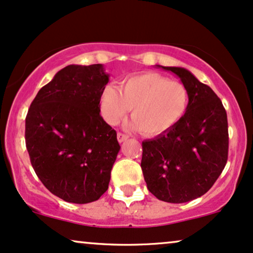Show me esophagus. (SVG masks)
<instances>
[{
  "label": "esophagus",
  "mask_w": 253,
  "mask_h": 253,
  "mask_svg": "<svg viewBox=\"0 0 253 253\" xmlns=\"http://www.w3.org/2000/svg\"><path fill=\"white\" fill-rule=\"evenodd\" d=\"M127 138H129V136L126 135V133H122V132H118L117 133V141L120 142V143L126 141Z\"/></svg>",
  "instance_id": "obj_1"
}]
</instances>
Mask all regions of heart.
Returning a JSON list of instances; mask_svg holds the SVG:
<instances>
[{"mask_svg":"<svg viewBox=\"0 0 253 253\" xmlns=\"http://www.w3.org/2000/svg\"><path fill=\"white\" fill-rule=\"evenodd\" d=\"M189 90L178 81L163 75L145 73L121 84L105 86L101 95V112L116 126L132 109V126L148 136L169 131L182 120L189 107Z\"/></svg>","mask_w":253,"mask_h":253,"instance_id":"heart-1","label":"heart"}]
</instances>
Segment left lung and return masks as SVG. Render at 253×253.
Segmentation results:
<instances>
[{"mask_svg":"<svg viewBox=\"0 0 253 253\" xmlns=\"http://www.w3.org/2000/svg\"><path fill=\"white\" fill-rule=\"evenodd\" d=\"M189 90V107L169 131L142 143L141 168L146 186L160 201L186 203L207 193L225 168L229 151L223 103L189 70L162 67Z\"/></svg>","mask_w":253,"mask_h":253,"instance_id":"obj_1","label":"left lung"}]
</instances>
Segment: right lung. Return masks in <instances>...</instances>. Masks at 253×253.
<instances>
[{
    "label": "right lung",
    "instance_id": "obj_1",
    "mask_svg": "<svg viewBox=\"0 0 253 253\" xmlns=\"http://www.w3.org/2000/svg\"><path fill=\"white\" fill-rule=\"evenodd\" d=\"M102 64H70L37 92L26 118V145L43 185L65 202L86 204L108 190L121 146L105 123Z\"/></svg>",
    "mask_w": 253,
    "mask_h": 253
}]
</instances>
